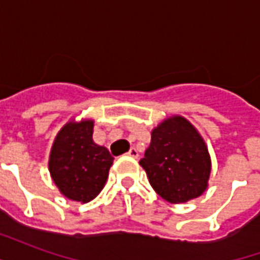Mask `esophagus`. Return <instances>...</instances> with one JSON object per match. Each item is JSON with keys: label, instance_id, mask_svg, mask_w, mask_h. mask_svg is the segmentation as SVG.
<instances>
[{"label": "esophagus", "instance_id": "1", "mask_svg": "<svg viewBox=\"0 0 260 260\" xmlns=\"http://www.w3.org/2000/svg\"><path fill=\"white\" fill-rule=\"evenodd\" d=\"M128 156H131V157H134V158H138L139 153H138V150H136L135 147H131L129 152H128Z\"/></svg>", "mask_w": 260, "mask_h": 260}]
</instances>
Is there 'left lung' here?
Here are the masks:
<instances>
[{
	"mask_svg": "<svg viewBox=\"0 0 260 260\" xmlns=\"http://www.w3.org/2000/svg\"><path fill=\"white\" fill-rule=\"evenodd\" d=\"M139 164L153 189L170 203L195 199L207 188L210 156L202 136L182 117L166 119L153 129Z\"/></svg>",
	"mask_w": 260,
	"mask_h": 260,
	"instance_id": "8db88e82",
	"label": "left lung"
}]
</instances>
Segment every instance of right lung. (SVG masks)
Listing matches in <instances>:
<instances>
[{
    "mask_svg": "<svg viewBox=\"0 0 260 260\" xmlns=\"http://www.w3.org/2000/svg\"><path fill=\"white\" fill-rule=\"evenodd\" d=\"M114 157L93 142V121L69 122L59 131L48 169L55 185L72 201L90 202L106 184Z\"/></svg>",
    "mask_w": 260,
    "mask_h": 260,
    "instance_id": "1",
    "label": "right lung"
}]
</instances>
